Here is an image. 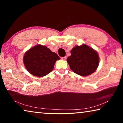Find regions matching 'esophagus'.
Returning <instances> with one entry per match:
<instances>
[{"instance_id":"obj_1","label":"esophagus","mask_w":123,"mask_h":123,"mask_svg":"<svg viewBox=\"0 0 123 123\" xmlns=\"http://www.w3.org/2000/svg\"><path fill=\"white\" fill-rule=\"evenodd\" d=\"M61 59L63 60H66L67 59V57L66 56H64V57H61Z\"/></svg>"}]
</instances>
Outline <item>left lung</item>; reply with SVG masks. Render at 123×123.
I'll return each mask as SVG.
<instances>
[{"mask_svg": "<svg viewBox=\"0 0 123 123\" xmlns=\"http://www.w3.org/2000/svg\"><path fill=\"white\" fill-rule=\"evenodd\" d=\"M70 54L67 61L70 69L79 75L88 76L94 73L99 66L98 54L86 44L74 47Z\"/></svg>", "mask_w": 123, "mask_h": 123, "instance_id": "obj_1", "label": "left lung"}]
</instances>
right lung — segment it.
Returning <instances> with one entry per match:
<instances>
[{
    "mask_svg": "<svg viewBox=\"0 0 123 123\" xmlns=\"http://www.w3.org/2000/svg\"><path fill=\"white\" fill-rule=\"evenodd\" d=\"M60 57L49 48L40 44L31 48L27 51L23 57L24 66L30 74L42 77L52 72Z\"/></svg>",
    "mask_w": 123,
    "mask_h": 123,
    "instance_id": "1",
    "label": "right lung"
}]
</instances>
